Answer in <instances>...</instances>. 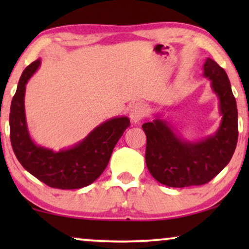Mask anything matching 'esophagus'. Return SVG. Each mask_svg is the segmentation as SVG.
<instances>
[{
  "label": "esophagus",
  "mask_w": 249,
  "mask_h": 249,
  "mask_svg": "<svg viewBox=\"0 0 249 249\" xmlns=\"http://www.w3.org/2000/svg\"><path fill=\"white\" fill-rule=\"evenodd\" d=\"M146 111H147V107H146V104L142 103V102L135 103L134 105H132V107L130 110V114H129L131 122L137 124V122L141 121L142 119L145 117Z\"/></svg>",
  "instance_id": "1"
}]
</instances>
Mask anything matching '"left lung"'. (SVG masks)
Here are the masks:
<instances>
[{
	"label": "left lung",
	"mask_w": 249,
	"mask_h": 249,
	"mask_svg": "<svg viewBox=\"0 0 249 249\" xmlns=\"http://www.w3.org/2000/svg\"><path fill=\"white\" fill-rule=\"evenodd\" d=\"M203 69L220 102L222 120L215 134L199 142H187L159 117L142 125L147 138L146 165L162 185L182 188L207 183L222 171L236 149L238 111L229 78L212 59H206Z\"/></svg>",
	"instance_id": "left-lung-1"
}]
</instances>
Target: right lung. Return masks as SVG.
I'll use <instances>...</instances> for the list:
<instances>
[{
	"mask_svg": "<svg viewBox=\"0 0 249 249\" xmlns=\"http://www.w3.org/2000/svg\"><path fill=\"white\" fill-rule=\"evenodd\" d=\"M40 60L23 70L10 108V139L13 152L23 168L34 177L59 189H78L94 182L110 161L113 148L130 121L127 117L103 122L73 147L54 152L36 145L30 138L25 114L26 84Z\"/></svg>",
	"mask_w": 249,
	"mask_h": 249,
	"instance_id": "1",
	"label": "right lung"
}]
</instances>
